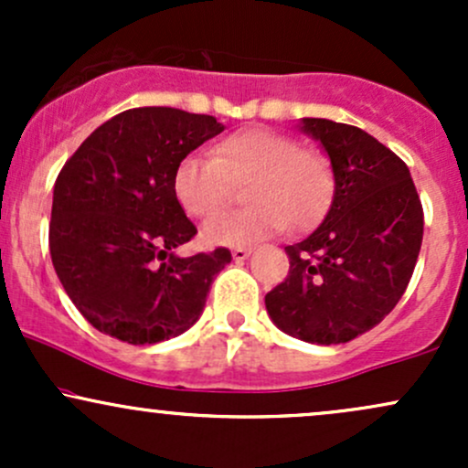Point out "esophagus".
I'll return each mask as SVG.
<instances>
[{"label": "esophagus", "mask_w": 468, "mask_h": 468, "mask_svg": "<svg viewBox=\"0 0 468 468\" xmlns=\"http://www.w3.org/2000/svg\"><path fill=\"white\" fill-rule=\"evenodd\" d=\"M230 255H233L235 261H244L246 257L250 255V249H233L230 250Z\"/></svg>", "instance_id": "obj_1"}]
</instances>
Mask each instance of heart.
<instances>
[{
    "instance_id": "b5f03b06",
    "label": "heart",
    "mask_w": 468,
    "mask_h": 468,
    "mask_svg": "<svg viewBox=\"0 0 468 468\" xmlns=\"http://www.w3.org/2000/svg\"><path fill=\"white\" fill-rule=\"evenodd\" d=\"M249 207L208 219L202 238L213 246H250L286 224L303 229L330 204L335 174L325 155L268 130H244L219 141L213 155L189 154L174 171V193L193 218H208L244 185Z\"/></svg>"
}]
</instances>
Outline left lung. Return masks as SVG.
<instances>
[{"mask_svg": "<svg viewBox=\"0 0 468 468\" xmlns=\"http://www.w3.org/2000/svg\"><path fill=\"white\" fill-rule=\"evenodd\" d=\"M335 174L324 222L286 246L288 277L266 294L286 335L336 346L372 330L400 302L422 244V204L407 165L367 132L327 118H302Z\"/></svg>", "mask_w": 468, "mask_h": 468, "instance_id": "obj_1", "label": "left lung"}]
</instances>
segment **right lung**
Returning <instances> with one entry per match:
<instances>
[{"label": "right lung", "instance_id": "obj_1", "mask_svg": "<svg viewBox=\"0 0 468 468\" xmlns=\"http://www.w3.org/2000/svg\"><path fill=\"white\" fill-rule=\"evenodd\" d=\"M219 132L213 116L133 107L96 127L63 165L52 196V266L103 335L147 346L200 319L230 250L176 255L197 229L176 200L174 171Z\"/></svg>", "mask_w": 468, "mask_h": 468}]
</instances>
